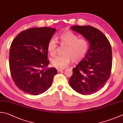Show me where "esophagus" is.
Instances as JSON below:
<instances>
[{
	"mask_svg": "<svg viewBox=\"0 0 123 123\" xmlns=\"http://www.w3.org/2000/svg\"><path fill=\"white\" fill-rule=\"evenodd\" d=\"M64 71L63 69H59V68L57 69L58 72H62V71Z\"/></svg>",
	"mask_w": 123,
	"mask_h": 123,
	"instance_id": "34e87169",
	"label": "esophagus"
}]
</instances>
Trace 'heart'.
Returning <instances> with one entry per match:
<instances>
[{
	"instance_id": "heart-1",
	"label": "heart",
	"mask_w": 123,
	"mask_h": 123,
	"mask_svg": "<svg viewBox=\"0 0 123 123\" xmlns=\"http://www.w3.org/2000/svg\"><path fill=\"white\" fill-rule=\"evenodd\" d=\"M60 44L65 45L64 55H57L51 59L53 66L57 68L63 69L66 68L71 61H80L85 57L89 50V43L87 39L79 38L78 36L70 31H65L58 37ZM58 44L54 39L49 42L47 49L51 55L57 53Z\"/></svg>"
}]
</instances>
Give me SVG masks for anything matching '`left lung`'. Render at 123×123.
Returning <instances> with one entry per match:
<instances>
[{
    "label": "left lung",
    "instance_id": "left-lung-1",
    "mask_svg": "<svg viewBox=\"0 0 123 123\" xmlns=\"http://www.w3.org/2000/svg\"><path fill=\"white\" fill-rule=\"evenodd\" d=\"M71 28L88 41L89 49L84 58L72 69L69 83L79 94H92L103 88L110 77L111 47L106 36L95 28L74 25Z\"/></svg>",
    "mask_w": 123,
    "mask_h": 123
}]
</instances>
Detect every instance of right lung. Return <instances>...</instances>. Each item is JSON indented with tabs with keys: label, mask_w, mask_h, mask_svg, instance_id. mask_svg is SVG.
<instances>
[{
	"label": "right lung",
	"mask_w": 123,
	"mask_h": 123,
	"mask_svg": "<svg viewBox=\"0 0 123 123\" xmlns=\"http://www.w3.org/2000/svg\"><path fill=\"white\" fill-rule=\"evenodd\" d=\"M55 31L46 27L32 28L21 32L12 42L11 75L16 86L27 94L38 95L47 91L57 74L55 68H46L48 44Z\"/></svg>",
	"instance_id": "obj_1"
}]
</instances>
